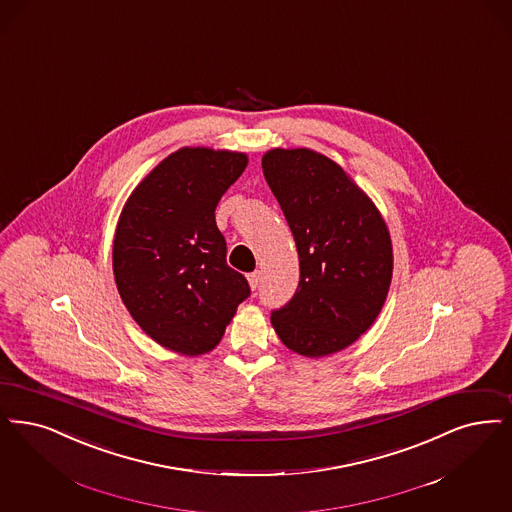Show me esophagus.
<instances>
[{
	"label": "esophagus",
	"instance_id": "34e87169",
	"mask_svg": "<svg viewBox=\"0 0 512 512\" xmlns=\"http://www.w3.org/2000/svg\"><path fill=\"white\" fill-rule=\"evenodd\" d=\"M247 282H249L251 289H257L259 284H261V272H259V270H255V272L247 274Z\"/></svg>",
	"mask_w": 512,
	"mask_h": 512
}]
</instances>
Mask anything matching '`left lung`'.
<instances>
[{"mask_svg":"<svg viewBox=\"0 0 512 512\" xmlns=\"http://www.w3.org/2000/svg\"><path fill=\"white\" fill-rule=\"evenodd\" d=\"M263 173L299 253L301 280L272 328L287 348L320 358L350 347L385 305L392 280L389 228L343 167L308 148H274Z\"/></svg>","mask_w":512,"mask_h":512,"instance_id":"obj_1","label":"left lung"}]
</instances>
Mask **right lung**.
<instances>
[{"instance_id":"right-lung-1","label":"right lung","mask_w":512,"mask_h":512,"mask_svg":"<svg viewBox=\"0 0 512 512\" xmlns=\"http://www.w3.org/2000/svg\"><path fill=\"white\" fill-rule=\"evenodd\" d=\"M242 152L184 146L156 165L123 205L112 266L123 305L148 337L186 356L219 345L249 297L226 265L215 207L244 173Z\"/></svg>"}]
</instances>
